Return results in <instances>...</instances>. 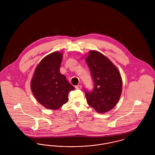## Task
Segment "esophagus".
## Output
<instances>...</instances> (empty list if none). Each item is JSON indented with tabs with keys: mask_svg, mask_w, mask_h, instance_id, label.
Segmentation results:
<instances>
[{
	"mask_svg": "<svg viewBox=\"0 0 155 155\" xmlns=\"http://www.w3.org/2000/svg\"><path fill=\"white\" fill-rule=\"evenodd\" d=\"M75 89H80L82 88V86L81 85H76L75 87Z\"/></svg>",
	"mask_w": 155,
	"mask_h": 155,
	"instance_id": "1",
	"label": "esophagus"
}]
</instances>
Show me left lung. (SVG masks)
Listing matches in <instances>:
<instances>
[{"mask_svg": "<svg viewBox=\"0 0 155 155\" xmlns=\"http://www.w3.org/2000/svg\"><path fill=\"white\" fill-rule=\"evenodd\" d=\"M86 61L94 82L92 91H84L88 104L100 113L110 110L118 102L122 91L118 69L103 54L94 51L89 52Z\"/></svg>", "mask_w": 155, "mask_h": 155, "instance_id": "8db88e82", "label": "left lung"}]
</instances>
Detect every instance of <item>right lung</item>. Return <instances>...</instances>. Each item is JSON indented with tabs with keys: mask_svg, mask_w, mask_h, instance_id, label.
I'll use <instances>...</instances> for the list:
<instances>
[{
	"mask_svg": "<svg viewBox=\"0 0 155 155\" xmlns=\"http://www.w3.org/2000/svg\"><path fill=\"white\" fill-rule=\"evenodd\" d=\"M61 60L60 52L46 56L37 66L31 83L38 102L49 109H58L66 103L68 93L75 89L59 72Z\"/></svg>",
	"mask_w": 155,
	"mask_h": 155,
	"instance_id": "right-lung-1",
	"label": "right lung"
}]
</instances>
